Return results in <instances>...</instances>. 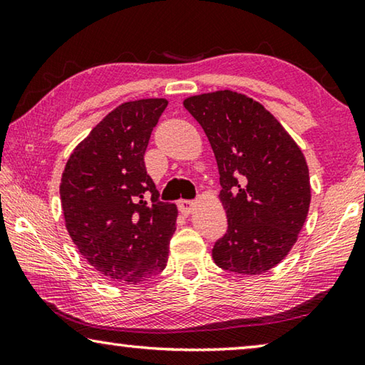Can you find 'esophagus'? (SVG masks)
I'll return each mask as SVG.
<instances>
[{
    "label": "esophagus",
    "mask_w": 365,
    "mask_h": 365,
    "mask_svg": "<svg viewBox=\"0 0 365 365\" xmlns=\"http://www.w3.org/2000/svg\"><path fill=\"white\" fill-rule=\"evenodd\" d=\"M177 205H178V209H180L183 214H190L195 209V201H191V200H180Z\"/></svg>",
    "instance_id": "obj_1"
}]
</instances>
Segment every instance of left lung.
<instances>
[{
    "label": "left lung",
    "mask_w": 365,
    "mask_h": 365,
    "mask_svg": "<svg viewBox=\"0 0 365 365\" xmlns=\"http://www.w3.org/2000/svg\"><path fill=\"white\" fill-rule=\"evenodd\" d=\"M185 109L200 122L220 175L227 233L212 248L220 269L259 275L293 248L311 205L304 154L282 123L232 90L190 96Z\"/></svg>",
    "instance_id": "1"
}]
</instances>
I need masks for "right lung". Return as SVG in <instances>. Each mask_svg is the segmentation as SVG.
I'll use <instances>...</instances> for the list:
<instances>
[{
  "instance_id": "1",
  "label": "right lung",
  "mask_w": 365,
  "mask_h": 365,
  "mask_svg": "<svg viewBox=\"0 0 365 365\" xmlns=\"http://www.w3.org/2000/svg\"><path fill=\"white\" fill-rule=\"evenodd\" d=\"M164 98L123 103L72 151L61 178L66 228L88 264L117 285L163 272L177 206L159 201L145 151Z\"/></svg>"
}]
</instances>
